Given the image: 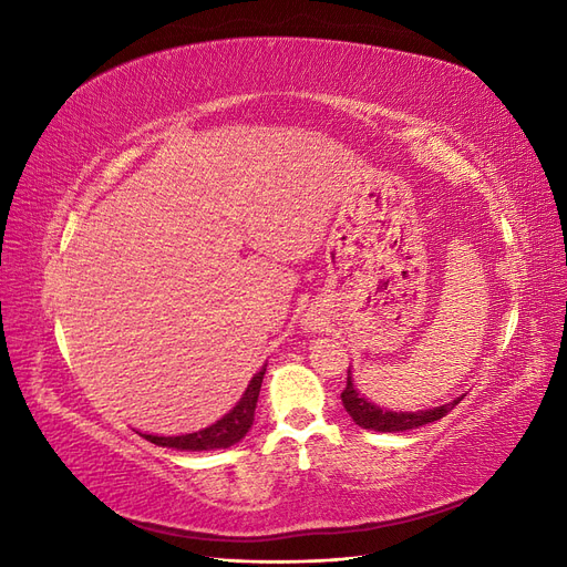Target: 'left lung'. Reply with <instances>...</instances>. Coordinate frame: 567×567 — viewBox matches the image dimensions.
Here are the masks:
<instances>
[{
	"mask_svg": "<svg viewBox=\"0 0 567 567\" xmlns=\"http://www.w3.org/2000/svg\"><path fill=\"white\" fill-rule=\"evenodd\" d=\"M463 398H466V392L458 394V398H454L447 404L433 406V409H421V411L381 409V406L367 402L362 398V392H357V388L352 383V371L350 369H348V385H346V390L340 392L342 406H346V411L352 416V421L357 425L367 427V431H375V433H404V431H411V427L440 421L442 416H447V411H452Z\"/></svg>",
	"mask_w": 567,
	"mask_h": 567,
	"instance_id": "obj_1",
	"label": "left lung"
}]
</instances>
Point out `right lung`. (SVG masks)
Returning a JSON list of instances; mask_svg holds the SVG:
<instances>
[{"label": "right lung", "instance_id": "add662e5", "mask_svg": "<svg viewBox=\"0 0 567 567\" xmlns=\"http://www.w3.org/2000/svg\"><path fill=\"white\" fill-rule=\"evenodd\" d=\"M265 371H267V364L252 375L246 392L241 394V400L236 402V406L229 411V414H225L213 425L203 427V431L177 435V437H161V435H142V437H146L153 444H158V447H173V450H182V452H210V450L234 447L236 442H241L248 435L250 425L255 421L257 394H260Z\"/></svg>", "mask_w": 567, "mask_h": 567}]
</instances>
